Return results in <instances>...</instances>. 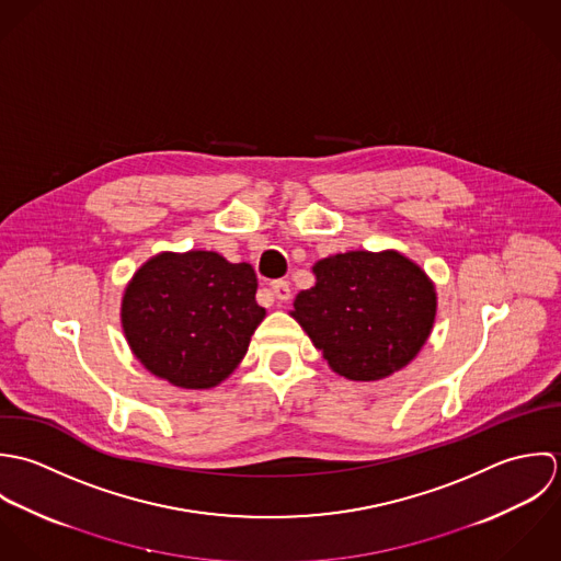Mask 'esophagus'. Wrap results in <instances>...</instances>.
<instances>
[{
    "mask_svg": "<svg viewBox=\"0 0 561 561\" xmlns=\"http://www.w3.org/2000/svg\"><path fill=\"white\" fill-rule=\"evenodd\" d=\"M271 290L273 295L279 299V301H288L290 299V284L284 282V279H277L271 284Z\"/></svg>",
    "mask_w": 561,
    "mask_h": 561,
    "instance_id": "obj_1",
    "label": "esophagus"
}]
</instances>
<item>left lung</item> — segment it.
<instances>
[{
  "mask_svg": "<svg viewBox=\"0 0 561 561\" xmlns=\"http://www.w3.org/2000/svg\"><path fill=\"white\" fill-rule=\"evenodd\" d=\"M314 286L301 290L290 317L351 381H377L408 366L434 330L438 295L408 255L346 251L312 266Z\"/></svg>",
  "mask_w": 561,
  "mask_h": 561,
  "instance_id": "8db88e82",
  "label": "left lung"
}]
</instances>
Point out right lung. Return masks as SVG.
Wrapping results in <instances>:
<instances>
[{
  "instance_id": "1",
  "label": "right lung",
  "mask_w": 561,
  "mask_h": 561,
  "mask_svg": "<svg viewBox=\"0 0 561 561\" xmlns=\"http://www.w3.org/2000/svg\"><path fill=\"white\" fill-rule=\"evenodd\" d=\"M251 264L217 251H162L129 279L121 328L136 359L186 390H208L242 362L266 310Z\"/></svg>"
}]
</instances>
